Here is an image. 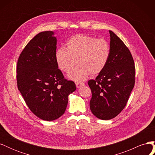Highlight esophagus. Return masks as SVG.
Wrapping results in <instances>:
<instances>
[{
    "label": "esophagus",
    "mask_w": 155,
    "mask_h": 155,
    "mask_svg": "<svg viewBox=\"0 0 155 155\" xmlns=\"http://www.w3.org/2000/svg\"><path fill=\"white\" fill-rule=\"evenodd\" d=\"M76 85L77 88H80L81 86L85 85V83H76Z\"/></svg>",
    "instance_id": "1"
}]
</instances>
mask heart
Wrapping results in <instances>:
<instances>
[{
	"mask_svg": "<svg viewBox=\"0 0 155 155\" xmlns=\"http://www.w3.org/2000/svg\"><path fill=\"white\" fill-rule=\"evenodd\" d=\"M66 48H60L55 53V61L59 68L68 73L76 64L78 66L68 74L70 79L81 82L91 73H101L109 61L110 48L104 39L83 35H74L67 40Z\"/></svg>",
	"mask_w": 155,
	"mask_h": 155,
	"instance_id": "obj_1",
	"label": "heart"
}]
</instances>
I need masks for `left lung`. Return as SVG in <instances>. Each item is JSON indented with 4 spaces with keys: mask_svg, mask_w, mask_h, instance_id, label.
Instances as JSON below:
<instances>
[{
    "mask_svg": "<svg viewBox=\"0 0 155 155\" xmlns=\"http://www.w3.org/2000/svg\"><path fill=\"white\" fill-rule=\"evenodd\" d=\"M110 53L109 61L96 79L88 81L92 92L90 108L97 118L110 120L125 107L135 83L133 56L124 42L109 31Z\"/></svg>",
    "mask_w": 155,
    "mask_h": 155,
    "instance_id": "1",
    "label": "left lung"
}]
</instances>
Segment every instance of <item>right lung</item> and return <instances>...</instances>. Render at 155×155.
Listing matches in <instances>:
<instances>
[{"label": "right lung", "instance_id": "1", "mask_svg": "<svg viewBox=\"0 0 155 155\" xmlns=\"http://www.w3.org/2000/svg\"><path fill=\"white\" fill-rule=\"evenodd\" d=\"M54 35L52 31L36 35L22 51L17 65L18 91L33 113L46 121L64 113L68 96L76 89L74 82L64 79L58 68Z\"/></svg>", "mask_w": 155, "mask_h": 155}]
</instances>
